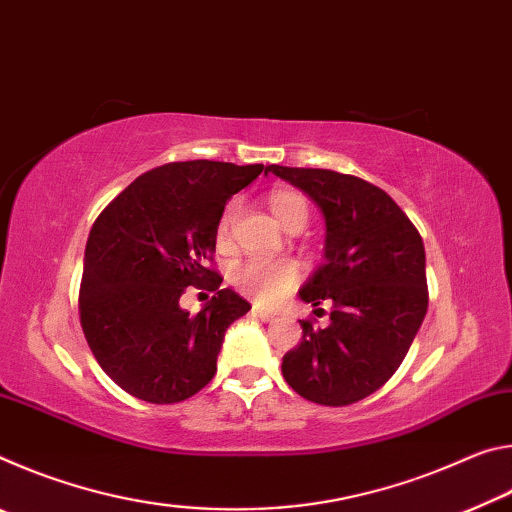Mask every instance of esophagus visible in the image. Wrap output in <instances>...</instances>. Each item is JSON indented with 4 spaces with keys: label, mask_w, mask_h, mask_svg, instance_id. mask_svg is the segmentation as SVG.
<instances>
[{
    "label": "esophagus",
    "mask_w": 512,
    "mask_h": 512,
    "mask_svg": "<svg viewBox=\"0 0 512 512\" xmlns=\"http://www.w3.org/2000/svg\"><path fill=\"white\" fill-rule=\"evenodd\" d=\"M253 316H257L259 320H264V323H268V320H275V311H268V309H262V307H253Z\"/></svg>",
    "instance_id": "obj_1"
}]
</instances>
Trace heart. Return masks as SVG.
Listing matches in <instances>:
<instances>
[{
  "mask_svg": "<svg viewBox=\"0 0 512 512\" xmlns=\"http://www.w3.org/2000/svg\"><path fill=\"white\" fill-rule=\"evenodd\" d=\"M268 207L287 230H302L309 221V201L293 189H275L268 194ZM235 214L237 203H230L223 210L219 225H216V244L219 246L228 244ZM232 277H235L237 287L248 293L250 298L262 302V305H273L298 284L300 264L291 257H253L241 262Z\"/></svg>",
  "mask_w": 512,
  "mask_h": 512,
  "instance_id": "obj_1",
  "label": "heart"
}]
</instances>
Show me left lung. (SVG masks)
<instances>
[{
	"mask_svg": "<svg viewBox=\"0 0 512 512\" xmlns=\"http://www.w3.org/2000/svg\"><path fill=\"white\" fill-rule=\"evenodd\" d=\"M266 171L305 192L325 216L327 262L300 298L332 305L329 325L302 320V341L282 359L300 397L348 406L372 395L400 368L429 307L424 244L384 189L329 169L268 164ZM325 309H316V316Z\"/></svg>",
	"mask_w": 512,
	"mask_h": 512,
	"instance_id": "1",
	"label": "left lung"
}]
</instances>
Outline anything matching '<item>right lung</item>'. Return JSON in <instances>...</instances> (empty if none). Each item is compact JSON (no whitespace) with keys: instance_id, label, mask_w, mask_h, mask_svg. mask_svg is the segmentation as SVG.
Wrapping results in <instances>:
<instances>
[{"instance_id":"1","label":"right lung","mask_w":512,"mask_h":512,"mask_svg":"<svg viewBox=\"0 0 512 512\" xmlns=\"http://www.w3.org/2000/svg\"><path fill=\"white\" fill-rule=\"evenodd\" d=\"M264 164L169 162L135 178L94 221L79 291L94 359L119 388L176 404L210 384L223 334L250 309L212 264L225 203ZM187 286L214 290L198 315L179 309Z\"/></svg>"}]
</instances>
